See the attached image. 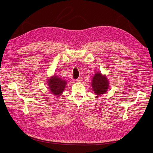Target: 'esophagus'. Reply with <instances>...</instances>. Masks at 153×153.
Masks as SVG:
<instances>
[{
    "label": "esophagus",
    "instance_id": "34e87169",
    "mask_svg": "<svg viewBox=\"0 0 153 153\" xmlns=\"http://www.w3.org/2000/svg\"><path fill=\"white\" fill-rule=\"evenodd\" d=\"M82 76H79V77L76 79V81H78V82H81V81H82Z\"/></svg>",
    "mask_w": 153,
    "mask_h": 153
}]
</instances>
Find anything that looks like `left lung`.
<instances>
[{"mask_svg":"<svg viewBox=\"0 0 153 153\" xmlns=\"http://www.w3.org/2000/svg\"><path fill=\"white\" fill-rule=\"evenodd\" d=\"M91 82L93 90L97 95L103 94L108 90L109 81L106 76L100 72L94 74Z\"/></svg>","mask_w":153,"mask_h":153,"instance_id":"left-lung-1","label":"left lung"}]
</instances>
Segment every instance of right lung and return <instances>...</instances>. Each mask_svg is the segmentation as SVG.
Instances as JSON below:
<instances>
[{
	"instance_id": "1",
	"label": "right lung",
	"mask_w": 153,
	"mask_h": 153,
	"mask_svg": "<svg viewBox=\"0 0 153 153\" xmlns=\"http://www.w3.org/2000/svg\"><path fill=\"white\" fill-rule=\"evenodd\" d=\"M48 88L52 94L60 96L65 88L66 81L59 78L57 75H54L48 80Z\"/></svg>"
}]
</instances>
